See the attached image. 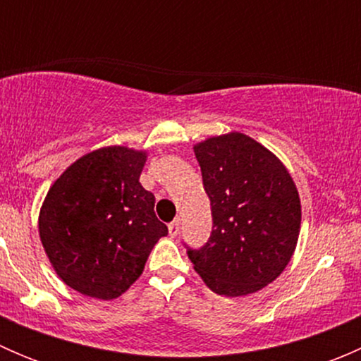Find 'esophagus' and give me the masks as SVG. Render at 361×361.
Instances as JSON below:
<instances>
[{
  "label": "esophagus",
  "instance_id": "1",
  "mask_svg": "<svg viewBox=\"0 0 361 361\" xmlns=\"http://www.w3.org/2000/svg\"><path fill=\"white\" fill-rule=\"evenodd\" d=\"M180 225H181L180 218H174V220L171 221V224H169V235H171V238H176V235L180 234Z\"/></svg>",
  "mask_w": 361,
  "mask_h": 361
}]
</instances>
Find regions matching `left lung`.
<instances>
[{
    "instance_id": "1",
    "label": "left lung",
    "mask_w": 361,
    "mask_h": 361,
    "mask_svg": "<svg viewBox=\"0 0 361 361\" xmlns=\"http://www.w3.org/2000/svg\"><path fill=\"white\" fill-rule=\"evenodd\" d=\"M213 231L187 248L207 288L243 297L274 281L292 258L300 232V199L288 169L243 133L207 137L194 147Z\"/></svg>"
}]
</instances>
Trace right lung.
Returning a JSON list of instances; mask_svg holds the SVG:
<instances>
[{"instance_id": "obj_1", "label": "right lung", "mask_w": 361, "mask_h": 361, "mask_svg": "<svg viewBox=\"0 0 361 361\" xmlns=\"http://www.w3.org/2000/svg\"><path fill=\"white\" fill-rule=\"evenodd\" d=\"M147 152L104 147L80 157L54 181L38 231L61 279L87 297H120L143 272L167 227L140 183Z\"/></svg>"}]
</instances>
